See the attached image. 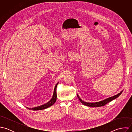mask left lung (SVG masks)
<instances>
[{
	"label": "left lung",
	"mask_w": 132,
	"mask_h": 132,
	"mask_svg": "<svg viewBox=\"0 0 132 132\" xmlns=\"http://www.w3.org/2000/svg\"><path fill=\"white\" fill-rule=\"evenodd\" d=\"M122 91L120 92L119 94L115 95L113 96L110 97L109 98H107L104 100H103L102 101L98 102H96V103H87V102H85L83 101H82L79 97V96L77 94V96L79 100V101L84 105H86L87 106H89V107H101V106H105L106 104L108 103L109 102L112 101L113 100L116 98L117 97H118L120 94H121Z\"/></svg>",
	"instance_id": "1"
}]
</instances>
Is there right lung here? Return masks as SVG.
<instances>
[{"mask_svg": "<svg viewBox=\"0 0 132 132\" xmlns=\"http://www.w3.org/2000/svg\"><path fill=\"white\" fill-rule=\"evenodd\" d=\"M58 83H57L56 85L55 86V88H54V93H53V96H52V98L51 99V100L50 101H49L48 103H46V104H45L44 105H42L38 106V107H34V108H29L28 107H27V108L28 109H29V110L31 109L32 110H34V111H35V110H43V109L48 108V107H49L51 106L52 105H53L55 103L56 101V87Z\"/></svg>", "mask_w": 132, "mask_h": 132, "instance_id": "1", "label": "right lung"}]
</instances>
